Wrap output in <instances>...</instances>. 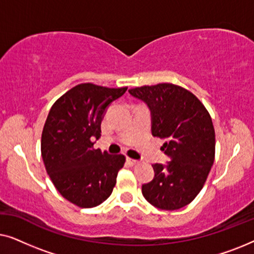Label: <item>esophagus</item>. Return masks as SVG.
Segmentation results:
<instances>
[{
	"label": "esophagus",
	"mask_w": 254,
	"mask_h": 254,
	"mask_svg": "<svg viewBox=\"0 0 254 254\" xmlns=\"http://www.w3.org/2000/svg\"><path fill=\"white\" fill-rule=\"evenodd\" d=\"M127 162H128V163H129V164H130V165H137V164H138V163H140V162H138V161H137V159H133V158H129V157H128V158H127Z\"/></svg>",
	"instance_id": "obj_1"
}]
</instances>
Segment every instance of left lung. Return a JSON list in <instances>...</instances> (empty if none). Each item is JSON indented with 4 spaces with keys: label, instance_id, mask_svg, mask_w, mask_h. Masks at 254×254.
I'll return each mask as SVG.
<instances>
[{
    "label": "left lung",
    "instance_id": "8db88e82",
    "mask_svg": "<svg viewBox=\"0 0 254 254\" xmlns=\"http://www.w3.org/2000/svg\"><path fill=\"white\" fill-rule=\"evenodd\" d=\"M128 92L147 104L151 133L165 141L161 149L170 157L166 164L152 165L155 177L142 185V194L159 209H180L195 199L213 166L215 130L209 113L192 92L171 83Z\"/></svg>",
    "mask_w": 254,
    "mask_h": 254
}]
</instances>
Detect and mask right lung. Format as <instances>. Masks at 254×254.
Listing matches in <instances>:
<instances>
[{
  "mask_svg": "<svg viewBox=\"0 0 254 254\" xmlns=\"http://www.w3.org/2000/svg\"><path fill=\"white\" fill-rule=\"evenodd\" d=\"M127 88L111 89L83 83L53 104L41 134L46 171L62 196L81 208L104 202L116 186L124 155L93 149L110 104Z\"/></svg>",
  "mask_w": 254,
  "mask_h": 254,
  "instance_id": "add662e5",
  "label": "right lung"
}]
</instances>
